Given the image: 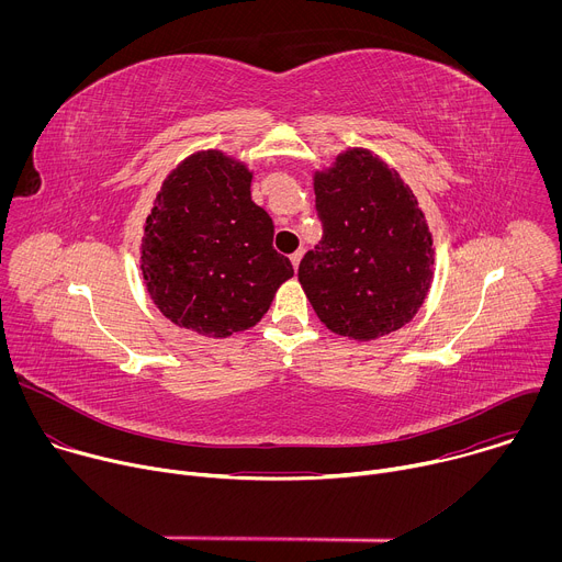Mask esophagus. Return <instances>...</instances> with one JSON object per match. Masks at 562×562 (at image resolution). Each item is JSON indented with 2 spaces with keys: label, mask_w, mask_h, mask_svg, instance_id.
I'll return each instance as SVG.
<instances>
[{
  "label": "esophagus",
  "mask_w": 562,
  "mask_h": 562,
  "mask_svg": "<svg viewBox=\"0 0 562 562\" xmlns=\"http://www.w3.org/2000/svg\"><path fill=\"white\" fill-rule=\"evenodd\" d=\"M302 254H304V251H302V249H300V251H295V254H293V256H291V265H293V269H295V271H297V267H300V260H302Z\"/></svg>",
  "instance_id": "obj_1"
}]
</instances>
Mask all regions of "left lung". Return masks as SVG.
Here are the masks:
<instances>
[{
	"label": "left lung",
	"mask_w": 562,
	"mask_h": 562,
	"mask_svg": "<svg viewBox=\"0 0 562 562\" xmlns=\"http://www.w3.org/2000/svg\"><path fill=\"white\" fill-rule=\"evenodd\" d=\"M323 239L300 262V284L323 323L373 340L405 327L434 276V243L416 195L369 150L315 173Z\"/></svg>",
	"instance_id": "1"
}]
</instances>
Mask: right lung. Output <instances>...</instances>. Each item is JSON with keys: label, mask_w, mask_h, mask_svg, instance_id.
<instances>
[{"label": "right lung", "mask_w": 562, "mask_h": 562, "mask_svg": "<svg viewBox=\"0 0 562 562\" xmlns=\"http://www.w3.org/2000/svg\"><path fill=\"white\" fill-rule=\"evenodd\" d=\"M146 289L171 323L226 338L260 323L293 276L251 173L220 150L187 157L155 198L142 237Z\"/></svg>", "instance_id": "1"}]
</instances>
